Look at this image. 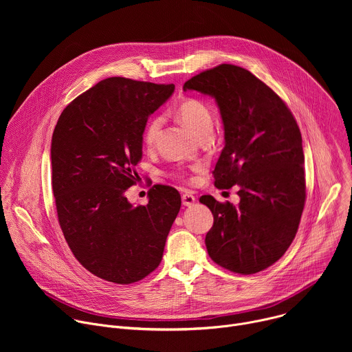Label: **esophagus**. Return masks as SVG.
I'll use <instances>...</instances> for the list:
<instances>
[{"label":"esophagus","instance_id":"34e87169","mask_svg":"<svg viewBox=\"0 0 352 352\" xmlns=\"http://www.w3.org/2000/svg\"><path fill=\"white\" fill-rule=\"evenodd\" d=\"M195 202H196V197H195L192 193L185 192V193L182 195V205H184V206L190 208V206L195 205Z\"/></svg>","mask_w":352,"mask_h":352}]
</instances>
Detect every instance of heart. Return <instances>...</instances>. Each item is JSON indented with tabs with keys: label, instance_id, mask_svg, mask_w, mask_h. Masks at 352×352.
Instances as JSON below:
<instances>
[{
	"label": "heart",
	"instance_id": "b5f03b06",
	"mask_svg": "<svg viewBox=\"0 0 352 352\" xmlns=\"http://www.w3.org/2000/svg\"><path fill=\"white\" fill-rule=\"evenodd\" d=\"M177 116L179 121L197 138L212 131L213 117L209 106L199 98H186L178 106ZM163 125L162 117H155L144 129L143 139L146 146L153 147L159 139L160 129Z\"/></svg>",
	"mask_w": 352,
	"mask_h": 352
}]
</instances>
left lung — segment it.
Instances as JSON below:
<instances>
[{"instance_id":"1","label":"left lung","mask_w":352,"mask_h":352,"mask_svg":"<svg viewBox=\"0 0 352 352\" xmlns=\"http://www.w3.org/2000/svg\"><path fill=\"white\" fill-rule=\"evenodd\" d=\"M184 90L212 96L224 126V148L213 171L220 189L239 188V204L199 199L214 217L209 256L239 274L276 263L288 249L307 197L302 136L283 100L249 71L221 64L185 82Z\"/></svg>"}]
</instances>
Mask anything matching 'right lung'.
I'll return each instance as SVG.
<instances>
[{
  "label": "right lung",
  "instance_id": "right-lung-1",
  "mask_svg": "<svg viewBox=\"0 0 352 352\" xmlns=\"http://www.w3.org/2000/svg\"><path fill=\"white\" fill-rule=\"evenodd\" d=\"M174 85L107 78L61 113L52 139V184L58 221L78 262L91 274L131 284L162 262L181 208L177 189L155 185L146 206L125 192L139 178L146 122Z\"/></svg>",
  "mask_w": 352,
  "mask_h": 352
}]
</instances>
